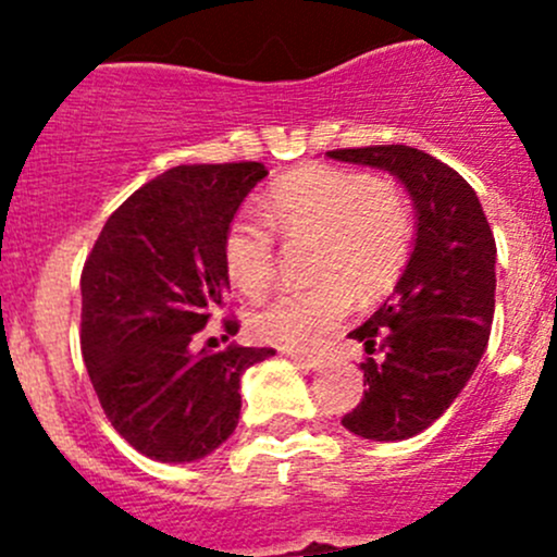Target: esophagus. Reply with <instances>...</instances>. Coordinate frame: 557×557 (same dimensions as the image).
<instances>
[{"label":"esophagus","mask_w":557,"mask_h":557,"mask_svg":"<svg viewBox=\"0 0 557 557\" xmlns=\"http://www.w3.org/2000/svg\"><path fill=\"white\" fill-rule=\"evenodd\" d=\"M285 356L288 358H294V361H299V363H305V367H310V369H318L320 363H323V358H320V352H310V350H294V347H285Z\"/></svg>","instance_id":"esophagus-1"}]
</instances>
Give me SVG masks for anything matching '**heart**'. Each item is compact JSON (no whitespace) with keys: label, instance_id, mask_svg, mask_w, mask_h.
<instances>
[{"label":"heart","instance_id":"1","mask_svg":"<svg viewBox=\"0 0 557 557\" xmlns=\"http://www.w3.org/2000/svg\"><path fill=\"white\" fill-rule=\"evenodd\" d=\"M261 218L239 215L223 237L228 280L245 296H261L277 274L273 228L285 243H314L307 290H283L250 314L258 339L280 347L318 342L358 301L387 294L409 261L414 221L391 180L339 166H305L285 174L261 199ZM270 227L267 230L265 226Z\"/></svg>","mask_w":557,"mask_h":557}]
</instances>
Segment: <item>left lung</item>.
<instances>
[{
	"instance_id": "obj_1",
	"label": "left lung",
	"mask_w": 557,
	"mask_h": 557,
	"mask_svg": "<svg viewBox=\"0 0 557 557\" xmlns=\"http://www.w3.org/2000/svg\"><path fill=\"white\" fill-rule=\"evenodd\" d=\"M329 159L385 170L414 205V247L391 299L356 331L367 352L361 404L342 425L363 440L420 434L474 374L496 307V239L474 188L409 145L329 150Z\"/></svg>"
}]
</instances>
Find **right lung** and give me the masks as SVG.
<instances>
[{"label": "right lung", "mask_w": 557, "mask_h": 557, "mask_svg": "<svg viewBox=\"0 0 557 557\" xmlns=\"http://www.w3.org/2000/svg\"><path fill=\"white\" fill-rule=\"evenodd\" d=\"M258 161L174 166L110 218L81 274V347L112 429L161 463H190L234 434L239 380L272 347L199 350L223 307V237L267 177ZM237 334L234 318L223 320ZM228 339V336H223Z\"/></svg>", "instance_id": "1"}]
</instances>
